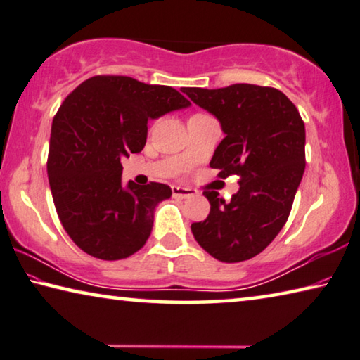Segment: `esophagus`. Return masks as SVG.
I'll return each mask as SVG.
<instances>
[{"mask_svg": "<svg viewBox=\"0 0 360 360\" xmlns=\"http://www.w3.org/2000/svg\"><path fill=\"white\" fill-rule=\"evenodd\" d=\"M172 194L174 198L186 199V198L194 196V190H191V188H184V186H172Z\"/></svg>", "mask_w": 360, "mask_h": 360, "instance_id": "esophagus-1", "label": "esophagus"}]
</instances>
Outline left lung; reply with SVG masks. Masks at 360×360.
<instances>
[{
  "label": "left lung",
  "instance_id": "1",
  "mask_svg": "<svg viewBox=\"0 0 360 360\" xmlns=\"http://www.w3.org/2000/svg\"><path fill=\"white\" fill-rule=\"evenodd\" d=\"M225 134L210 167L238 174L239 190L225 202L204 191L207 219L193 223L194 239L217 260L238 263L266 249L290 214L304 172V122L285 94L274 87L233 84L221 89L185 87Z\"/></svg>",
  "mask_w": 360,
  "mask_h": 360
}]
</instances>
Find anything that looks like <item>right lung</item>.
<instances>
[{
  "label": "right lung",
  "mask_w": 360,
  "mask_h": 360,
  "mask_svg": "<svg viewBox=\"0 0 360 360\" xmlns=\"http://www.w3.org/2000/svg\"><path fill=\"white\" fill-rule=\"evenodd\" d=\"M169 86L94 76L63 100L52 121L47 176L58 219L73 243L100 260H121L150 238L162 184H122V158L143 150L148 121L190 107Z\"/></svg>",
  "instance_id": "add662e5"
}]
</instances>
